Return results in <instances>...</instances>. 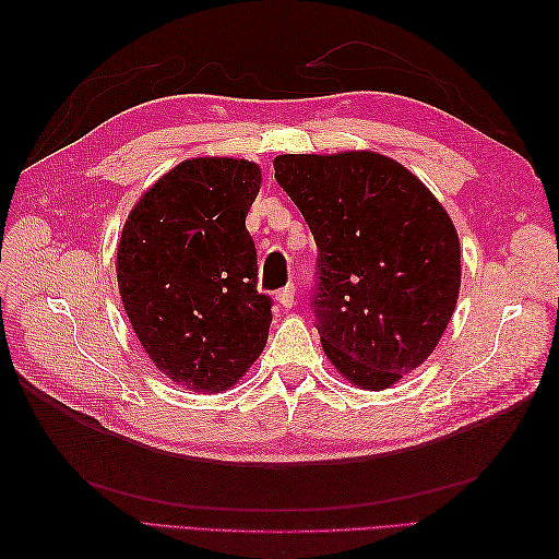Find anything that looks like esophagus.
Here are the masks:
<instances>
[{
	"label": "esophagus",
	"mask_w": 559,
	"mask_h": 559,
	"mask_svg": "<svg viewBox=\"0 0 559 559\" xmlns=\"http://www.w3.org/2000/svg\"><path fill=\"white\" fill-rule=\"evenodd\" d=\"M275 298H277V302H280V306H282L284 310L294 308V302H296V286H294V284L284 286V289H280V292L275 294Z\"/></svg>",
	"instance_id": "1"
}]
</instances>
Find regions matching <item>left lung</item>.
Listing matches in <instances>:
<instances>
[{"mask_svg":"<svg viewBox=\"0 0 559 559\" xmlns=\"http://www.w3.org/2000/svg\"><path fill=\"white\" fill-rule=\"evenodd\" d=\"M275 179L317 242L310 306L331 364L386 389L425 364L460 296V238L431 191L373 151L284 154Z\"/></svg>","mask_w":559,"mask_h":559,"instance_id":"8db88e82","label":"left lung"}]
</instances>
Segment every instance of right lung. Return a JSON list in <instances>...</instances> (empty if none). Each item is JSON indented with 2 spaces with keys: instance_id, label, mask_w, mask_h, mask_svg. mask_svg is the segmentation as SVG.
I'll return each instance as SVG.
<instances>
[{
  "instance_id": "add662e5",
  "label": "right lung",
  "mask_w": 559,
  "mask_h": 559,
  "mask_svg": "<svg viewBox=\"0 0 559 559\" xmlns=\"http://www.w3.org/2000/svg\"><path fill=\"white\" fill-rule=\"evenodd\" d=\"M259 189L257 163L183 160L140 198L118 242L134 333L160 373L193 392H224L267 341L273 298L257 289L245 226Z\"/></svg>"
}]
</instances>
